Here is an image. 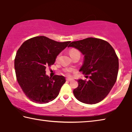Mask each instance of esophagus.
<instances>
[{"label":"esophagus","mask_w":132,"mask_h":132,"mask_svg":"<svg viewBox=\"0 0 132 132\" xmlns=\"http://www.w3.org/2000/svg\"><path fill=\"white\" fill-rule=\"evenodd\" d=\"M73 79H71V78H67L66 79V80L68 81H71V80H72Z\"/></svg>","instance_id":"1"}]
</instances>
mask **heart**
Masks as SVG:
<instances>
[{
	"label": "heart",
	"instance_id": "heart-1",
	"mask_svg": "<svg viewBox=\"0 0 132 132\" xmlns=\"http://www.w3.org/2000/svg\"><path fill=\"white\" fill-rule=\"evenodd\" d=\"M77 52H79V51H78L77 50H76V49H71V50H70V51H69V54H70V56H72V55H73L74 54H75V53H77ZM59 56H60V55H58L57 56L56 58V61H57L58 60H59ZM69 71H70V70H66V72L67 73H68Z\"/></svg>",
	"mask_w": 132,
	"mask_h": 132
}]
</instances>
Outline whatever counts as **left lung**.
I'll return each instance as SVG.
<instances>
[{
  "label": "left lung",
  "instance_id": "8db88e82",
  "mask_svg": "<svg viewBox=\"0 0 132 132\" xmlns=\"http://www.w3.org/2000/svg\"><path fill=\"white\" fill-rule=\"evenodd\" d=\"M68 47L76 48L84 55L80 71L90 75L88 81L77 80L79 86L73 90L79 101L95 104L103 100L117 81L119 60L110 44L103 39L87 38L71 42Z\"/></svg>",
  "mask_w": 132,
  "mask_h": 132
}]
</instances>
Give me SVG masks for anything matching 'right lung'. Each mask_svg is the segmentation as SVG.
Wrapping results in <instances>:
<instances>
[{"label": "right lung", "instance_id": "1", "mask_svg": "<svg viewBox=\"0 0 132 132\" xmlns=\"http://www.w3.org/2000/svg\"><path fill=\"white\" fill-rule=\"evenodd\" d=\"M70 43L39 36L27 40L18 50L14 59L17 80L32 101L48 103L59 95L65 77L58 75L50 77L45 69L54 64L57 56Z\"/></svg>", "mask_w": 132, "mask_h": 132}]
</instances>
